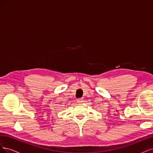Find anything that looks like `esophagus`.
Returning <instances> with one entry per match:
<instances>
[{"mask_svg": "<svg viewBox=\"0 0 153 153\" xmlns=\"http://www.w3.org/2000/svg\"><path fill=\"white\" fill-rule=\"evenodd\" d=\"M76 101L78 104H82L83 102V98H78L76 100Z\"/></svg>", "mask_w": 153, "mask_h": 153, "instance_id": "esophagus-1", "label": "esophagus"}]
</instances>
